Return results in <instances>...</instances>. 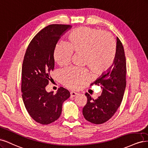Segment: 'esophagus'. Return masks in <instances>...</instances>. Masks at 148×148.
I'll return each instance as SVG.
<instances>
[{"instance_id":"1","label":"esophagus","mask_w":148,"mask_h":148,"mask_svg":"<svg viewBox=\"0 0 148 148\" xmlns=\"http://www.w3.org/2000/svg\"><path fill=\"white\" fill-rule=\"evenodd\" d=\"M70 94H71V97H73L77 96V95H78L77 93H76V92H71Z\"/></svg>"}]
</instances>
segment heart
<instances>
[{"mask_svg":"<svg viewBox=\"0 0 148 148\" xmlns=\"http://www.w3.org/2000/svg\"><path fill=\"white\" fill-rule=\"evenodd\" d=\"M66 42L59 43L54 50L55 60L61 66L70 63L73 53H82L84 64L99 75L111 67L116 58V44L113 37L95 28L78 27L69 33ZM60 76L62 84L73 89L81 88L90 79L85 68L66 69L61 71Z\"/></svg>","mask_w":148,"mask_h":148,"instance_id":"heart-1","label":"heart"}]
</instances>
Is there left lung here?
I'll list each match as a JSON object with an SVG mask.
<instances>
[{
  "instance_id": "left-lung-1",
  "label": "left lung",
  "mask_w": 148,
  "mask_h": 148,
  "mask_svg": "<svg viewBox=\"0 0 148 148\" xmlns=\"http://www.w3.org/2000/svg\"><path fill=\"white\" fill-rule=\"evenodd\" d=\"M126 58L124 49L120 39L117 37L116 55L113 66L107 73L91 84L101 86V96L94 99L85 93L87 102L82 109L86 120L94 124H101L109 120L121 106L126 87Z\"/></svg>"
}]
</instances>
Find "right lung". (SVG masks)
I'll use <instances>...</instances> for the list:
<instances>
[{"label": "right lung", "mask_w": 148, "mask_h": 148, "mask_svg": "<svg viewBox=\"0 0 148 148\" xmlns=\"http://www.w3.org/2000/svg\"><path fill=\"white\" fill-rule=\"evenodd\" d=\"M71 26L51 25L34 37L28 45L22 66L21 92L27 112L42 125L55 122L61 114L62 105L70 97L67 89L60 87L56 94L48 93L45 87L53 79L54 50L61 36Z\"/></svg>", "instance_id": "obj_1"}]
</instances>
